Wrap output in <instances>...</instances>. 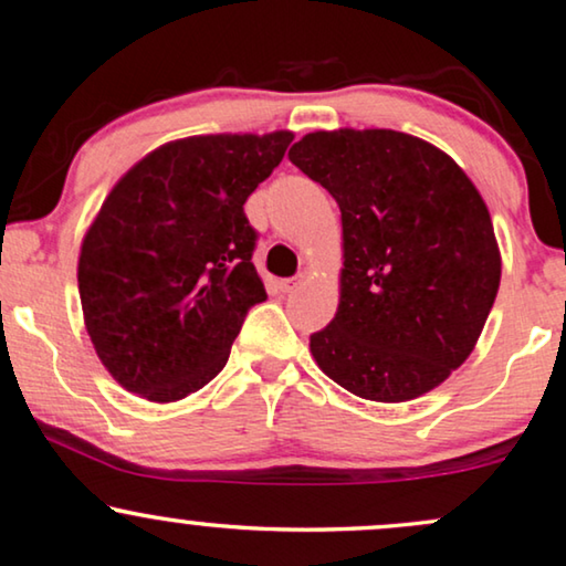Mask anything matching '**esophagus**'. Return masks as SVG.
Wrapping results in <instances>:
<instances>
[{
	"instance_id": "esophagus-1",
	"label": "esophagus",
	"mask_w": 566,
	"mask_h": 566,
	"mask_svg": "<svg viewBox=\"0 0 566 566\" xmlns=\"http://www.w3.org/2000/svg\"><path fill=\"white\" fill-rule=\"evenodd\" d=\"M300 284H302V276H294V280H282V282H276V286H280V292H282V294H286V292H294V290H297Z\"/></svg>"
}]
</instances>
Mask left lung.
<instances>
[{
    "instance_id": "8db88e82",
    "label": "left lung",
    "mask_w": 566,
    "mask_h": 566,
    "mask_svg": "<svg viewBox=\"0 0 566 566\" xmlns=\"http://www.w3.org/2000/svg\"><path fill=\"white\" fill-rule=\"evenodd\" d=\"M290 161L340 207L338 313L310 336L348 392L405 402L472 354L500 286L488 205L431 143L397 130H317Z\"/></svg>"
}]
</instances>
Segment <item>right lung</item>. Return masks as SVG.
Instances as JSON below:
<instances>
[{
	"label": "right lung",
	"instance_id": "1",
	"mask_svg": "<svg viewBox=\"0 0 566 566\" xmlns=\"http://www.w3.org/2000/svg\"><path fill=\"white\" fill-rule=\"evenodd\" d=\"M294 135H195L150 150L86 230L78 297L94 352L127 392L174 402L218 377L266 300L249 195Z\"/></svg>",
	"mask_w": 566,
	"mask_h": 566
}]
</instances>
